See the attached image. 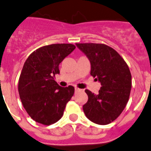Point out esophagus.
I'll return each instance as SVG.
<instances>
[{"mask_svg":"<svg viewBox=\"0 0 151 151\" xmlns=\"http://www.w3.org/2000/svg\"><path fill=\"white\" fill-rule=\"evenodd\" d=\"M74 90H75V93H77V92H80V91H81V89L77 88V87H75V89H74Z\"/></svg>","mask_w":151,"mask_h":151,"instance_id":"1","label":"esophagus"}]
</instances>
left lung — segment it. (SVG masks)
<instances>
[{
	"mask_svg": "<svg viewBox=\"0 0 151 151\" xmlns=\"http://www.w3.org/2000/svg\"><path fill=\"white\" fill-rule=\"evenodd\" d=\"M90 62V74L101 83L97 95L86 90L88 101L83 106L86 118L98 124H108L126 106L132 74L126 62L115 49L104 44L76 43Z\"/></svg>",
	"mask_w": 151,
	"mask_h": 151,
	"instance_id": "1",
	"label": "left lung"
}]
</instances>
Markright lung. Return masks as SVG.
Masks as SVG:
<instances>
[{"label": "right lung", "instance_id": "right-lung-1", "mask_svg": "<svg viewBox=\"0 0 151 151\" xmlns=\"http://www.w3.org/2000/svg\"><path fill=\"white\" fill-rule=\"evenodd\" d=\"M76 47L72 44H52L34 51L25 61L18 83L23 106L36 122L49 125L62 117L74 87H61L55 81L60 63Z\"/></svg>", "mask_w": 151, "mask_h": 151}]
</instances>
